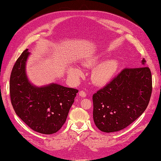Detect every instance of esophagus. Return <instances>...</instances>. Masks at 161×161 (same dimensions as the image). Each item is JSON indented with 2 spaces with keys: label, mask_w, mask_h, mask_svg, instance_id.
Returning a JSON list of instances; mask_svg holds the SVG:
<instances>
[{
  "label": "esophagus",
  "mask_w": 161,
  "mask_h": 161,
  "mask_svg": "<svg viewBox=\"0 0 161 161\" xmlns=\"http://www.w3.org/2000/svg\"><path fill=\"white\" fill-rule=\"evenodd\" d=\"M86 92H85V91H80V93H79V95L80 96V97H86Z\"/></svg>",
  "instance_id": "34e87169"
}]
</instances>
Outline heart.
Here are the masks:
<instances>
[{"label": "heart", "mask_w": 161, "mask_h": 161, "mask_svg": "<svg viewBox=\"0 0 161 161\" xmlns=\"http://www.w3.org/2000/svg\"><path fill=\"white\" fill-rule=\"evenodd\" d=\"M102 59V55H96L83 63L86 66H94ZM117 69V63L114 60H108L98 64L92 72V80L97 85H104L110 80ZM69 75L77 79L81 75V70L77 67H71L68 71Z\"/></svg>", "instance_id": "obj_1"}]
</instances>
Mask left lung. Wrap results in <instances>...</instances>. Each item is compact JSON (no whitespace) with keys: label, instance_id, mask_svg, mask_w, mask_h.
I'll return each mask as SVG.
<instances>
[{"label":"left lung","instance_id":"obj_1","mask_svg":"<svg viewBox=\"0 0 161 161\" xmlns=\"http://www.w3.org/2000/svg\"><path fill=\"white\" fill-rule=\"evenodd\" d=\"M142 67L125 69L114 80L92 96L93 119L104 132L119 131L143 113L151 95V70Z\"/></svg>","mask_w":161,"mask_h":161}]
</instances>
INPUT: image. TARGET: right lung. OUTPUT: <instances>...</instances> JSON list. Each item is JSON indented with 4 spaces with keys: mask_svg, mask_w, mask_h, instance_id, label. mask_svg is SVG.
Instances as JSON below:
<instances>
[{
    "mask_svg": "<svg viewBox=\"0 0 161 161\" xmlns=\"http://www.w3.org/2000/svg\"><path fill=\"white\" fill-rule=\"evenodd\" d=\"M29 55L26 49L12 69L11 103L16 114L31 129L41 134H52L65 123L78 90L53 83L42 87L34 86L26 74Z\"/></svg>",
    "mask_w": 161,
    "mask_h": 161,
    "instance_id": "obj_1",
    "label": "right lung"
}]
</instances>
